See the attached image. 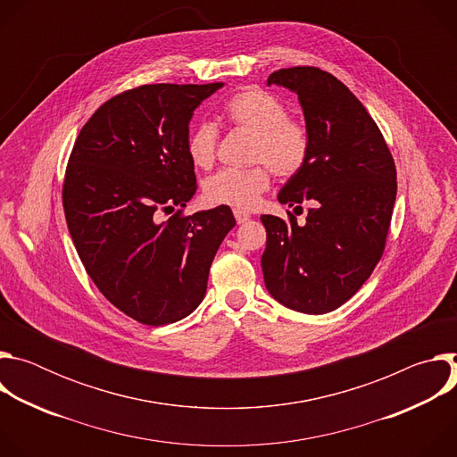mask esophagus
I'll return each instance as SVG.
<instances>
[{
	"instance_id": "obj_1",
	"label": "esophagus",
	"mask_w": 457,
	"mask_h": 457,
	"mask_svg": "<svg viewBox=\"0 0 457 457\" xmlns=\"http://www.w3.org/2000/svg\"><path fill=\"white\" fill-rule=\"evenodd\" d=\"M233 215H235V220H237L238 224H244V222L249 220V217H251L247 212H242V210H235Z\"/></svg>"
}]
</instances>
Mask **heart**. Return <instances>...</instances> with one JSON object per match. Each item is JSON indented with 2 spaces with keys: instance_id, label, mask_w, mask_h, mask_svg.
<instances>
[{
  "instance_id": "obj_1",
  "label": "heart",
  "mask_w": 457,
  "mask_h": 457,
  "mask_svg": "<svg viewBox=\"0 0 457 457\" xmlns=\"http://www.w3.org/2000/svg\"><path fill=\"white\" fill-rule=\"evenodd\" d=\"M226 119L253 134L245 170H222L204 182L208 204L251 210L270 189L271 170L280 177H295L303 170L311 154V134L305 122L287 115L286 104L273 94L247 87L224 104ZM219 132L212 124H199L187 137L186 150L197 168H212L217 155Z\"/></svg>"
}]
</instances>
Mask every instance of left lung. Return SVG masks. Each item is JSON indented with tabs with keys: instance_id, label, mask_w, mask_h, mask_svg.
Here are the masks:
<instances>
[{
	"instance_id": "obj_1",
	"label": "left lung",
	"mask_w": 457,
	"mask_h": 457,
	"mask_svg": "<svg viewBox=\"0 0 457 457\" xmlns=\"http://www.w3.org/2000/svg\"><path fill=\"white\" fill-rule=\"evenodd\" d=\"M268 85L298 96L311 134L309 161L278 201L311 208L303 226L291 213L289 222L260 217L268 233L260 264L275 300L323 314L345 303L379 262L396 201V166L374 119L329 72L282 69Z\"/></svg>"
}]
</instances>
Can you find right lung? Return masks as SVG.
<instances>
[{
	"label": "right lung",
	"instance_id": "right-lung-1",
	"mask_svg": "<svg viewBox=\"0 0 457 457\" xmlns=\"http://www.w3.org/2000/svg\"><path fill=\"white\" fill-rule=\"evenodd\" d=\"M222 87L126 90L96 110L72 148L62 184L71 237L97 289L139 323H173L199 307L215 253L235 226L229 206L182 215L197 191L189 120Z\"/></svg>",
	"mask_w": 457,
	"mask_h": 457
}]
</instances>
